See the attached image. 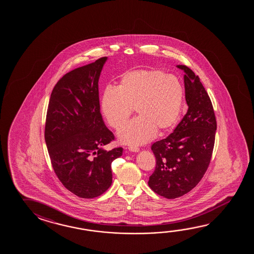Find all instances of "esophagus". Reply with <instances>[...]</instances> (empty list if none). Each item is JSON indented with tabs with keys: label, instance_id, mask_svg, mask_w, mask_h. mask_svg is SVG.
<instances>
[{
	"label": "esophagus",
	"instance_id": "1",
	"mask_svg": "<svg viewBox=\"0 0 254 254\" xmlns=\"http://www.w3.org/2000/svg\"><path fill=\"white\" fill-rule=\"evenodd\" d=\"M128 150L129 151H132V152H138L140 149L138 147H135V146H129Z\"/></svg>",
	"mask_w": 254,
	"mask_h": 254
}]
</instances>
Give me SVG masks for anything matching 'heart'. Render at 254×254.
<instances>
[{
    "label": "heart",
    "mask_w": 254,
    "mask_h": 254,
    "mask_svg": "<svg viewBox=\"0 0 254 254\" xmlns=\"http://www.w3.org/2000/svg\"><path fill=\"white\" fill-rule=\"evenodd\" d=\"M184 89L174 75L156 69L126 71L117 87L105 88L101 109L106 121L119 130L128 120L133 108L138 117L119 132V140L127 145H141L155 133L170 131L183 110Z\"/></svg>",
    "instance_id": "heart-1"
}]
</instances>
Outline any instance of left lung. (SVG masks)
<instances>
[{
    "mask_svg": "<svg viewBox=\"0 0 254 254\" xmlns=\"http://www.w3.org/2000/svg\"><path fill=\"white\" fill-rule=\"evenodd\" d=\"M184 87L188 112L174 132L151 146L156 167L148 184L158 195L174 199L197 185L207 170L217 123L212 102L199 77L186 65Z\"/></svg>",
    "mask_w": 254,
    "mask_h": 254,
    "instance_id": "8db88e82",
    "label": "left lung"
}]
</instances>
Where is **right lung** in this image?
I'll use <instances>...</instances> for the list:
<instances>
[{
	"label": "right lung",
	"mask_w": 254,
	"mask_h": 254,
	"mask_svg": "<svg viewBox=\"0 0 254 254\" xmlns=\"http://www.w3.org/2000/svg\"><path fill=\"white\" fill-rule=\"evenodd\" d=\"M107 58L76 68L56 84L47 112L45 141L63 185L82 198H94L113 183L112 162L123 149L105 150L114 140L100 113L98 80Z\"/></svg>",
	"instance_id": "1"
}]
</instances>
